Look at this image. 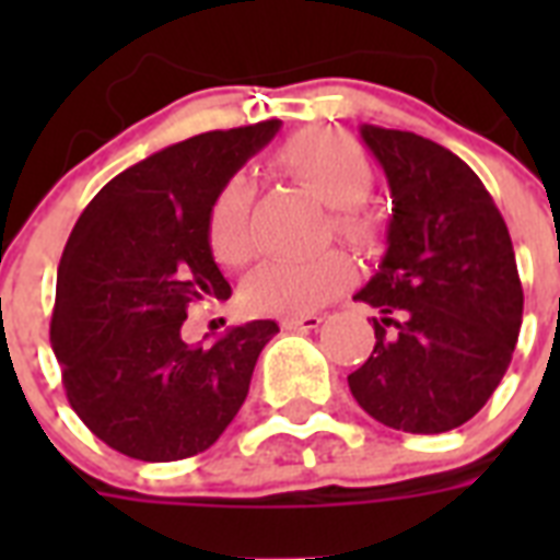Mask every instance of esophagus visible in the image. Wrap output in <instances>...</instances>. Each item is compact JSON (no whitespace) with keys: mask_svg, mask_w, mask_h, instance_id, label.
Here are the masks:
<instances>
[{"mask_svg":"<svg viewBox=\"0 0 560 560\" xmlns=\"http://www.w3.org/2000/svg\"><path fill=\"white\" fill-rule=\"evenodd\" d=\"M323 314H299V316H284L281 319V328L284 331H314L323 325Z\"/></svg>","mask_w":560,"mask_h":560,"instance_id":"esophagus-1","label":"esophagus"}]
</instances>
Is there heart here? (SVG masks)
<instances>
[{
	"label": "heart",
	"instance_id": "b5f03b06",
	"mask_svg": "<svg viewBox=\"0 0 560 560\" xmlns=\"http://www.w3.org/2000/svg\"><path fill=\"white\" fill-rule=\"evenodd\" d=\"M276 165L284 174L314 191L325 206H331L334 232L358 246H372L377 223L363 209L372 188V165L366 153L349 136L325 127L302 130L276 151ZM253 179L232 174L214 194L206 220L211 255L223 267H244L255 255L253 229ZM351 261L340 249H325L311 258H276L261 264L244 281V305L253 314H311L349 284Z\"/></svg>",
	"mask_w": 560,
	"mask_h": 560
}]
</instances>
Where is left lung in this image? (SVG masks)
Wrapping results in <instances>:
<instances>
[{"instance_id":"1","label":"left lung","mask_w":560,"mask_h":560,"mask_svg":"<svg viewBox=\"0 0 560 560\" xmlns=\"http://www.w3.org/2000/svg\"><path fill=\"white\" fill-rule=\"evenodd\" d=\"M392 194L386 255L360 302L377 307L374 351L349 374L369 416L404 433H447L477 416L512 363L523 288L503 214L442 144L363 125Z\"/></svg>"}]
</instances>
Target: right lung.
<instances>
[{
  "instance_id": "obj_1",
  "label": "right lung",
  "mask_w": 560,
  "mask_h": 560,
  "mask_svg": "<svg viewBox=\"0 0 560 560\" xmlns=\"http://www.w3.org/2000/svg\"><path fill=\"white\" fill-rule=\"evenodd\" d=\"M279 127L211 130L136 162L92 197L66 241L51 314L66 398L130 459L177 462L218 442L279 334L255 319L211 346L179 337L191 302L232 296L206 220L220 186Z\"/></svg>"
}]
</instances>
